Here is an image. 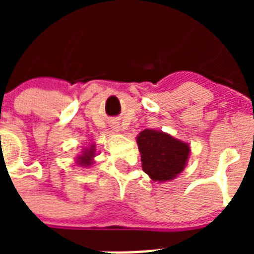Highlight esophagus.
<instances>
[{
    "label": "esophagus",
    "instance_id": "34e87169",
    "mask_svg": "<svg viewBox=\"0 0 254 254\" xmlns=\"http://www.w3.org/2000/svg\"><path fill=\"white\" fill-rule=\"evenodd\" d=\"M111 127H112V129H113L114 132H120L121 131V127H120V123L118 122H112V125H111Z\"/></svg>",
    "mask_w": 254,
    "mask_h": 254
}]
</instances>
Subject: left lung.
I'll list each match as a JSON object with an SVG mask.
<instances>
[{
    "mask_svg": "<svg viewBox=\"0 0 254 254\" xmlns=\"http://www.w3.org/2000/svg\"><path fill=\"white\" fill-rule=\"evenodd\" d=\"M142 169L154 182L176 179L185 170L190 147L187 142L156 129H143L137 136Z\"/></svg>",
    "mask_w": 254,
    "mask_h": 254,
    "instance_id": "left-lung-1",
    "label": "left lung"
}]
</instances>
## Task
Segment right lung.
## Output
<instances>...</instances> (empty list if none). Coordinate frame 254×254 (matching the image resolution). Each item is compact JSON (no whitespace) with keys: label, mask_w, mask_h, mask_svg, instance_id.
<instances>
[{"label":"right lung","mask_w":254,"mask_h":254,"mask_svg":"<svg viewBox=\"0 0 254 254\" xmlns=\"http://www.w3.org/2000/svg\"><path fill=\"white\" fill-rule=\"evenodd\" d=\"M95 155H96L95 145L85 147V149L81 151V154L78 155L77 158H76V163L82 168L91 167V165L94 164V158H95Z\"/></svg>","instance_id":"add662e5"}]
</instances>
